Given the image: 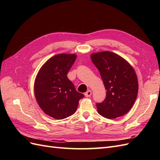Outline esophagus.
<instances>
[{
  "label": "esophagus",
  "instance_id": "esophagus-1",
  "mask_svg": "<svg viewBox=\"0 0 160 160\" xmlns=\"http://www.w3.org/2000/svg\"><path fill=\"white\" fill-rule=\"evenodd\" d=\"M91 94H92V92L91 90H88L86 93H85V97H87V98H89V97L91 95Z\"/></svg>",
  "mask_w": 160,
  "mask_h": 160
}]
</instances>
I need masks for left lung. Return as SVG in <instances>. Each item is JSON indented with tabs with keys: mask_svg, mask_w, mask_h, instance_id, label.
<instances>
[{
	"mask_svg": "<svg viewBox=\"0 0 160 160\" xmlns=\"http://www.w3.org/2000/svg\"><path fill=\"white\" fill-rule=\"evenodd\" d=\"M91 59L107 90L105 100L96 104L98 113L108 119L127 113L138 93V77L133 68L123 58L110 51L93 53Z\"/></svg>",
	"mask_w": 160,
	"mask_h": 160,
	"instance_id": "8db88e82",
	"label": "left lung"
}]
</instances>
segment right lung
<instances>
[{
  "label": "right lung",
  "instance_id": "obj_1",
  "mask_svg": "<svg viewBox=\"0 0 160 160\" xmlns=\"http://www.w3.org/2000/svg\"><path fill=\"white\" fill-rule=\"evenodd\" d=\"M77 58L75 54H58L43 65L34 84L38 105L51 117L62 119L75 113L84 95L77 92L67 78V72Z\"/></svg>",
  "mask_w": 160,
  "mask_h": 160
}]
</instances>
